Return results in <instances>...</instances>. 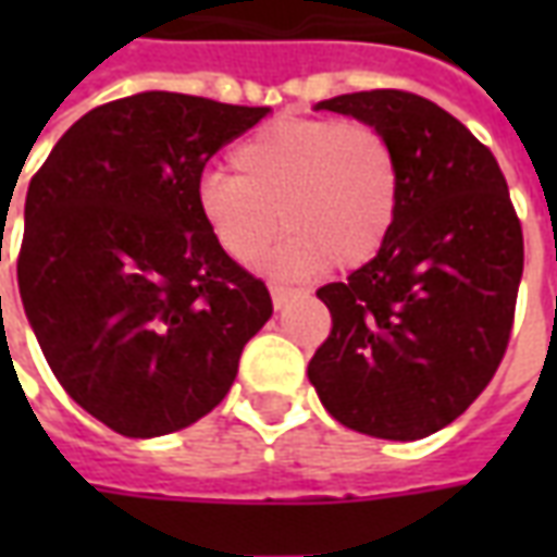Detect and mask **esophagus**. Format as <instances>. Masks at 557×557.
I'll use <instances>...</instances> for the list:
<instances>
[{
    "label": "esophagus",
    "instance_id": "esophagus-1",
    "mask_svg": "<svg viewBox=\"0 0 557 557\" xmlns=\"http://www.w3.org/2000/svg\"><path fill=\"white\" fill-rule=\"evenodd\" d=\"M298 295V289H289V286H277V283H271V301H274V307H286V304L292 301Z\"/></svg>",
    "mask_w": 557,
    "mask_h": 557
}]
</instances>
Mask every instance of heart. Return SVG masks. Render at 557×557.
I'll use <instances>...</instances> for the list:
<instances>
[{"label": "heart", "mask_w": 557, "mask_h": 557, "mask_svg": "<svg viewBox=\"0 0 557 557\" xmlns=\"http://www.w3.org/2000/svg\"><path fill=\"white\" fill-rule=\"evenodd\" d=\"M235 175L196 184V214L223 253L250 265L280 235L271 268L367 265L394 232L403 166L382 127L361 119H274L230 151Z\"/></svg>", "instance_id": "1"}]
</instances>
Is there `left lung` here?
<instances>
[{"label":"left lung","mask_w":557,"mask_h":557,"mask_svg":"<svg viewBox=\"0 0 557 557\" xmlns=\"http://www.w3.org/2000/svg\"><path fill=\"white\" fill-rule=\"evenodd\" d=\"M319 110L385 131L403 199L385 247L346 283L315 292L331 334L307 375L343 426L426 438L483 394L507 351L525 265L522 223L495 154L438 103L373 89Z\"/></svg>","instance_id":"8db88e82"}]
</instances>
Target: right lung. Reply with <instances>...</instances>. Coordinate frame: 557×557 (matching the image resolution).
Returning <instances> with one entry per match:
<instances>
[{
	"mask_svg": "<svg viewBox=\"0 0 557 557\" xmlns=\"http://www.w3.org/2000/svg\"><path fill=\"white\" fill-rule=\"evenodd\" d=\"M268 107L178 91L101 103L29 182L20 298L67 397L127 438L184 430L230 394L268 286L196 214L206 163Z\"/></svg>",
	"mask_w": 557,
	"mask_h": 557,
	"instance_id": "add662e5",
	"label": "right lung"
}]
</instances>
